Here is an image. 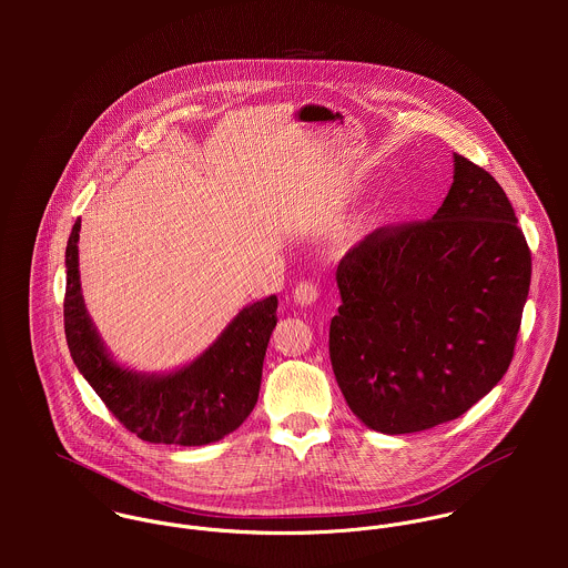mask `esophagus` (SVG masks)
<instances>
[{"mask_svg": "<svg viewBox=\"0 0 568 568\" xmlns=\"http://www.w3.org/2000/svg\"><path fill=\"white\" fill-rule=\"evenodd\" d=\"M317 297H320V291H317V286H315L313 282H302V284L293 291V300H295V304H300V306H313V304L317 302Z\"/></svg>", "mask_w": 568, "mask_h": 568, "instance_id": "34e87169", "label": "esophagus"}]
</instances>
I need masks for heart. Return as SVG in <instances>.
<instances>
[{
	"label": "heart",
	"instance_id": "obj_1",
	"mask_svg": "<svg viewBox=\"0 0 568 568\" xmlns=\"http://www.w3.org/2000/svg\"><path fill=\"white\" fill-rule=\"evenodd\" d=\"M374 223H376V221H372V223H361V225L352 227V230L341 239V243L336 244V253H338V255H347L349 251L358 248L361 244L369 239V234L374 232Z\"/></svg>",
	"mask_w": 568,
	"mask_h": 568
}]
</instances>
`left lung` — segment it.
Masks as SVG:
<instances>
[{
	"mask_svg": "<svg viewBox=\"0 0 568 568\" xmlns=\"http://www.w3.org/2000/svg\"><path fill=\"white\" fill-rule=\"evenodd\" d=\"M453 160L430 221L372 232L336 268L332 369L352 413L385 435L450 422L489 394L529 295L531 253L507 194Z\"/></svg>",
	"mask_w": 568,
	"mask_h": 568,
	"instance_id": "left-lung-1",
	"label": "left lung"
}]
</instances>
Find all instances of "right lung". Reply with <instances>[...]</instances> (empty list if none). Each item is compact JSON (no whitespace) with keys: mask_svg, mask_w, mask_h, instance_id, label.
<instances>
[{"mask_svg":"<svg viewBox=\"0 0 568 568\" xmlns=\"http://www.w3.org/2000/svg\"><path fill=\"white\" fill-rule=\"evenodd\" d=\"M81 219L65 248V336L82 378L106 408L151 444L205 446L234 433L257 403L262 363L277 297L246 304L190 363L170 372H138L106 349L82 297L79 271Z\"/></svg>","mask_w":568,"mask_h":568,"instance_id":"obj_1","label":"right lung"}]
</instances>
